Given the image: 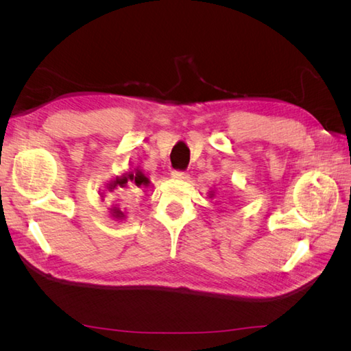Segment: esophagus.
<instances>
[{
    "label": "esophagus",
    "mask_w": 351,
    "mask_h": 351,
    "mask_svg": "<svg viewBox=\"0 0 351 351\" xmlns=\"http://www.w3.org/2000/svg\"><path fill=\"white\" fill-rule=\"evenodd\" d=\"M171 178H176V180H189L190 175L187 173V171L173 170V171H171Z\"/></svg>",
    "instance_id": "1"
}]
</instances>
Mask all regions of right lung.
I'll list each match as a JSON object with an SVG mask.
<instances>
[{
	"mask_svg": "<svg viewBox=\"0 0 351 351\" xmlns=\"http://www.w3.org/2000/svg\"><path fill=\"white\" fill-rule=\"evenodd\" d=\"M134 182L137 185V187H140V185H147L149 184V180L147 178L141 173L140 170H136V173H134V171H128V173H125V175H122V176H117L114 181H111L110 184H108V191H113L114 189H123L126 184L128 182ZM113 217H116V219H122L123 217V213L119 210V208H113Z\"/></svg>",
	"mask_w": 351,
	"mask_h": 351,
	"instance_id": "obj_1",
	"label": "right lung"
}]
</instances>
